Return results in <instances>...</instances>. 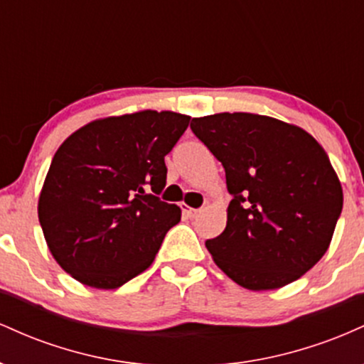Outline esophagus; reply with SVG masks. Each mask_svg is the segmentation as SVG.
<instances>
[{
  "instance_id": "obj_1",
  "label": "esophagus",
  "mask_w": 364,
  "mask_h": 364,
  "mask_svg": "<svg viewBox=\"0 0 364 364\" xmlns=\"http://www.w3.org/2000/svg\"><path fill=\"white\" fill-rule=\"evenodd\" d=\"M181 208H183V212H185V214L190 217V219H193V217H196L200 214V208H191V207H186L185 203H183L181 205Z\"/></svg>"
}]
</instances>
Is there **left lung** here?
Here are the masks:
<instances>
[{
	"label": "left lung",
	"mask_w": 364,
	"mask_h": 364,
	"mask_svg": "<svg viewBox=\"0 0 364 364\" xmlns=\"http://www.w3.org/2000/svg\"><path fill=\"white\" fill-rule=\"evenodd\" d=\"M191 129L223 162L232 195L223 235L207 240L215 265L241 287L270 291L323 257L342 212V186L323 147L296 124L219 112Z\"/></svg>",
	"instance_id": "obj_1"
}]
</instances>
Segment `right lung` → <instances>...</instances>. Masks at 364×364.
Listing matches in <instances>:
<instances>
[{"instance_id": "1", "label": "right lung", "mask_w": 364, "mask_h": 364, "mask_svg": "<svg viewBox=\"0 0 364 364\" xmlns=\"http://www.w3.org/2000/svg\"><path fill=\"white\" fill-rule=\"evenodd\" d=\"M188 123L173 111L107 116L60 145L37 214L49 252L75 281L116 289L149 269L181 219L178 205L153 193L166 186L164 157Z\"/></svg>"}]
</instances>
